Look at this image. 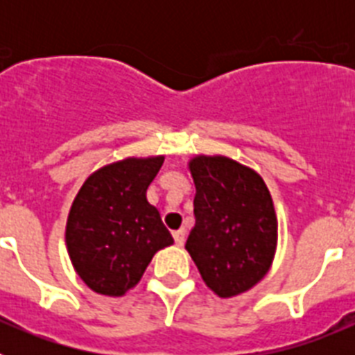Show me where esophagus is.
Masks as SVG:
<instances>
[{
    "label": "esophagus",
    "instance_id": "esophagus-1",
    "mask_svg": "<svg viewBox=\"0 0 355 355\" xmlns=\"http://www.w3.org/2000/svg\"><path fill=\"white\" fill-rule=\"evenodd\" d=\"M172 236H174L175 245L183 247V243H184V229H178V231H174V233H172Z\"/></svg>",
    "mask_w": 355,
    "mask_h": 355
}]
</instances>
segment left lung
<instances>
[{
    "label": "left lung",
    "instance_id": "1",
    "mask_svg": "<svg viewBox=\"0 0 355 355\" xmlns=\"http://www.w3.org/2000/svg\"><path fill=\"white\" fill-rule=\"evenodd\" d=\"M196 225L184 249L206 286L227 299L258 284L277 247V216L261 175L225 156H196Z\"/></svg>",
    "mask_w": 355,
    "mask_h": 355
}]
</instances>
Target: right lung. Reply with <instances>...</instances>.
I'll return each instance as SVG.
<instances>
[{
    "mask_svg": "<svg viewBox=\"0 0 355 355\" xmlns=\"http://www.w3.org/2000/svg\"><path fill=\"white\" fill-rule=\"evenodd\" d=\"M163 159L110 163L90 174L74 197L65 243L76 274L96 293L122 297L142 279L153 256L174 243L146 197Z\"/></svg>",
    "mask_w": 355,
    "mask_h": 355,
    "instance_id": "right-lung-1",
    "label": "right lung"
}]
</instances>
